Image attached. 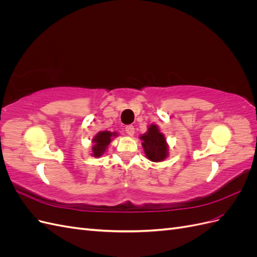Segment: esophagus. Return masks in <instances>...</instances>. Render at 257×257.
<instances>
[{
	"label": "esophagus",
	"instance_id": "1",
	"mask_svg": "<svg viewBox=\"0 0 257 257\" xmlns=\"http://www.w3.org/2000/svg\"><path fill=\"white\" fill-rule=\"evenodd\" d=\"M125 132L127 133V135H130V136H134V134H135L134 126H133V125H127V126L125 127Z\"/></svg>",
	"mask_w": 257,
	"mask_h": 257
}]
</instances>
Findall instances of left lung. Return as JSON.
Returning a JSON list of instances; mask_svg holds the SVG:
<instances>
[{
	"label": "left lung",
	"instance_id": "1",
	"mask_svg": "<svg viewBox=\"0 0 257 257\" xmlns=\"http://www.w3.org/2000/svg\"><path fill=\"white\" fill-rule=\"evenodd\" d=\"M142 139V146L146 154V158L151 162H163L169 155V146L166 142L165 135L162 133L157 124H150L145 134L139 136Z\"/></svg>",
	"mask_w": 257,
	"mask_h": 257
}]
</instances>
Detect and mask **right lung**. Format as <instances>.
Segmentation results:
<instances>
[{
    "mask_svg": "<svg viewBox=\"0 0 257 257\" xmlns=\"http://www.w3.org/2000/svg\"><path fill=\"white\" fill-rule=\"evenodd\" d=\"M119 134L116 132L102 131L98 132L95 136L92 138V153L91 155L94 158H100L107 151L108 146L110 145L113 138L118 137Z\"/></svg>",
    "mask_w": 257,
    "mask_h": 257,
    "instance_id": "right-lung-1",
    "label": "right lung"
}]
</instances>
